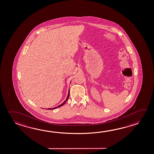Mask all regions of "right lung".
<instances>
[{
    "label": "right lung",
    "mask_w": 154,
    "mask_h": 154,
    "mask_svg": "<svg viewBox=\"0 0 154 154\" xmlns=\"http://www.w3.org/2000/svg\"><path fill=\"white\" fill-rule=\"evenodd\" d=\"M69 95H70V90L69 89V93H68V95H67V96L66 99L65 100V101L63 103H61V105H59L57 107H55L52 108H47V109H57V108H58L60 107V106H62L65 105V104L66 103V102L68 100Z\"/></svg>",
    "instance_id": "1"
}]
</instances>
